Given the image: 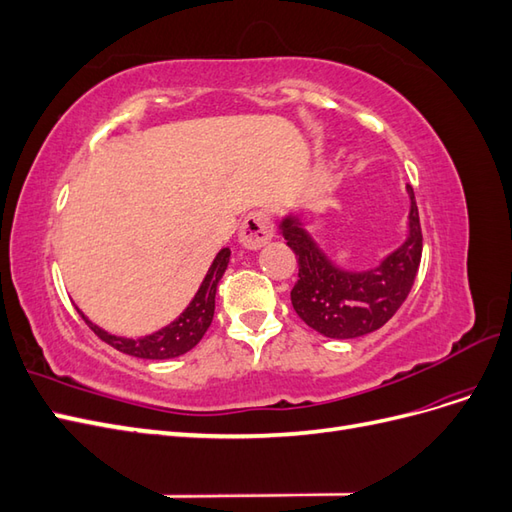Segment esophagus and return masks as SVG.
<instances>
[{
  "label": "esophagus",
  "instance_id": "esophagus-1",
  "mask_svg": "<svg viewBox=\"0 0 512 512\" xmlns=\"http://www.w3.org/2000/svg\"><path fill=\"white\" fill-rule=\"evenodd\" d=\"M273 239V222L267 211H250L239 228V241L247 250H258Z\"/></svg>",
  "mask_w": 512,
  "mask_h": 512
}]
</instances>
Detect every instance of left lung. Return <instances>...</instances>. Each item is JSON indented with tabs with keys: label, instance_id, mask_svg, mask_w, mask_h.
<instances>
[{
	"label": "left lung",
	"instance_id": "obj_1",
	"mask_svg": "<svg viewBox=\"0 0 512 512\" xmlns=\"http://www.w3.org/2000/svg\"><path fill=\"white\" fill-rule=\"evenodd\" d=\"M408 192L412 198L408 241L367 273L333 267L297 222L284 220L282 235L299 256V280L290 290V301L307 327L324 337L352 339L384 327L395 316L410 294L423 254V230L412 185Z\"/></svg>",
	"mask_w": 512,
	"mask_h": 512
}]
</instances>
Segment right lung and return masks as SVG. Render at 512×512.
<instances>
[{"mask_svg":"<svg viewBox=\"0 0 512 512\" xmlns=\"http://www.w3.org/2000/svg\"><path fill=\"white\" fill-rule=\"evenodd\" d=\"M228 258H230V250L228 247H224V250L215 256L203 286H200V290L196 292V297L192 299L188 309H185V312L175 322H170L168 327H164L162 331L153 333V335L138 337V339L115 337V335H108L106 331L98 329L96 324H91L83 314L81 316L89 324V329L94 331L102 339V342L113 346L119 352L138 356V359H156V361L175 359V356L192 350L207 333L209 324L213 320L215 290H218V284L228 267Z\"/></svg>","mask_w":512,"mask_h":512,"instance_id":"add662e5","label":"right lung"}]
</instances>
